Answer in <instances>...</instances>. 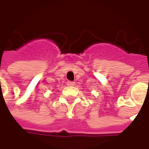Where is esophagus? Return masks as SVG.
<instances>
[{"label": "esophagus", "mask_w": 149, "mask_h": 149, "mask_svg": "<svg viewBox=\"0 0 149 149\" xmlns=\"http://www.w3.org/2000/svg\"><path fill=\"white\" fill-rule=\"evenodd\" d=\"M66 84H67V86H74V85H75V83H74V82H72V81H67Z\"/></svg>", "instance_id": "1"}]
</instances>
